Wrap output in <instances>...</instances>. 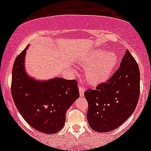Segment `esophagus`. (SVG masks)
Masks as SVG:
<instances>
[{
	"mask_svg": "<svg viewBox=\"0 0 151 151\" xmlns=\"http://www.w3.org/2000/svg\"><path fill=\"white\" fill-rule=\"evenodd\" d=\"M84 93H85V88L81 86H79V94H80V97H83L84 96Z\"/></svg>",
	"mask_w": 151,
	"mask_h": 151,
	"instance_id": "34e87169",
	"label": "esophagus"
}]
</instances>
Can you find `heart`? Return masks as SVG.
Instances as JSON below:
<instances>
[{"label":"heart","instance_id":"obj_1","mask_svg":"<svg viewBox=\"0 0 151 151\" xmlns=\"http://www.w3.org/2000/svg\"><path fill=\"white\" fill-rule=\"evenodd\" d=\"M88 64L85 69V77L91 85H99L110 78L117 63V57L113 52L97 50L80 61Z\"/></svg>","mask_w":151,"mask_h":151}]
</instances>
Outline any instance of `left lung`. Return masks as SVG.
I'll list each match as a JSON object with an SVG mask.
<instances>
[{
    "instance_id": "obj_1",
    "label": "left lung",
    "mask_w": 151,
    "mask_h": 151,
    "mask_svg": "<svg viewBox=\"0 0 151 151\" xmlns=\"http://www.w3.org/2000/svg\"><path fill=\"white\" fill-rule=\"evenodd\" d=\"M139 94V67L127 50L118 70L106 83L85 92L90 127L98 132L119 127L135 110Z\"/></svg>"
}]
</instances>
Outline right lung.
I'll return each mask as SVG.
<instances>
[{"instance_id": "obj_1", "label": "right lung", "mask_w": 151, "mask_h": 151, "mask_svg": "<svg viewBox=\"0 0 151 151\" xmlns=\"http://www.w3.org/2000/svg\"><path fill=\"white\" fill-rule=\"evenodd\" d=\"M29 46L13 64V99L19 112L32 127L45 134H54L63 129L66 110L79 97L77 82L60 77L38 80L30 76L25 68Z\"/></svg>"}]
</instances>
